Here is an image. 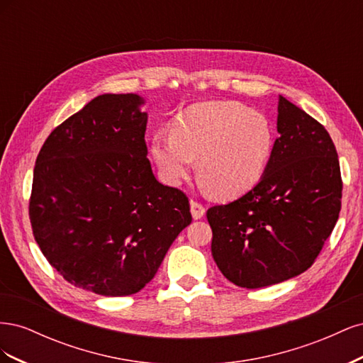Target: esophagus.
<instances>
[{"label": "esophagus", "instance_id": "obj_1", "mask_svg": "<svg viewBox=\"0 0 363 363\" xmlns=\"http://www.w3.org/2000/svg\"><path fill=\"white\" fill-rule=\"evenodd\" d=\"M191 213H192L194 219H201L204 216V213H206V208H204L203 204L191 200Z\"/></svg>", "mask_w": 363, "mask_h": 363}]
</instances>
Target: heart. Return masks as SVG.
I'll return each mask as SVG.
<instances>
[{
  "mask_svg": "<svg viewBox=\"0 0 363 363\" xmlns=\"http://www.w3.org/2000/svg\"><path fill=\"white\" fill-rule=\"evenodd\" d=\"M276 135L268 118L233 101L194 104L157 131L150 151L162 180L179 186L196 160L206 189L232 200L256 188L272 157Z\"/></svg>",
  "mask_w": 363,
  "mask_h": 363,
  "instance_id": "1",
  "label": "heart"
}]
</instances>
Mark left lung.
Instances as JSON below:
<instances>
[{
  "label": "left lung",
  "instance_id": "obj_1",
  "mask_svg": "<svg viewBox=\"0 0 363 363\" xmlns=\"http://www.w3.org/2000/svg\"><path fill=\"white\" fill-rule=\"evenodd\" d=\"M268 169L256 188L207 211L212 256L236 286L257 289L312 267L340 212L342 182L327 130L279 96Z\"/></svg>",
  "mask_w": 363,
  "mask_h": 363
}]
</instances>
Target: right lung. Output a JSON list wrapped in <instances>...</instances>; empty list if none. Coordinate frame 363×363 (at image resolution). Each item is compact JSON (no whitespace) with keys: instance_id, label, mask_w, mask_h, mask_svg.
I'll use <instances>...</instances> for the list:
<instances>
[{"instance_id":"right-lung-1","label":"right lung","mask_w":363,"mask_h":363,"mask_svg":"<svg viewBox=\"0 0 363 363\" xmlns=\"http://www.w3.org/2000/svg\"><path fill=\"white\" fill-rule=\"evenodd\" d=\"M147 101L95 96L43 144L33 171L30 221L43 256L77 288L139 292L192 221L189 201L147 159Z\"/></svg>"}]
</instances>
